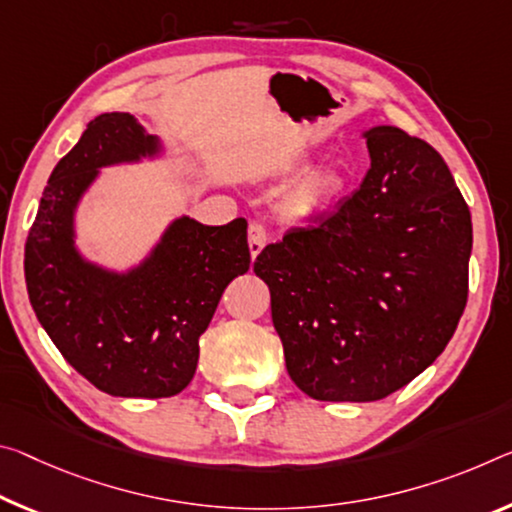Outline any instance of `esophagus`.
<instances>
[{"label":"esophagus","mask_w":512,"mask_h":512,"mask_svg":"<svg viewBox=\"0 0 512 512\" xmlns=\"http://www.w3.org/2000/svg\"><path fill=\"white\" fill-rule=\"evenodd\" d=\"M248 246H250V257H257L266 246V227L262 223H250L248 227Z\"/></svg>","instance_id":"esophagus-1"}]
</instances>
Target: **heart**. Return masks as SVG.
Masks as SVG:
<instances>
[{
    "label": "heart",
    "mask_w": 512,
    "mask_h": 512,
    "mask_svg": "<svg viewBox=\"0 0 512 512\" xmlns=\"http://www.w3.org/2000/svg\"><path fill=\"white\" fill-rule=\"evenodd\" d=\"M342 189L344 175L337 168H314L289 186L285 198H282V214L294 218V221H305V218L321 214L323 209L332 205Z\"/></svg>",
    "instance_id": "1"
}]
</instances>
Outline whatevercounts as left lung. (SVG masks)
<instances>
[{"label": "left lung", "instance_id": "1", "mask_svg": "<svg viewBox=\"0 0 512 512\" xmlns=\"http://www.w3.org/2000/svg\"><path fill=\"white\" fill-rule=\"evenodd\" d=\"M360 189L269 243L255 273L294 383L316 401H378L408 385L467 305L472 216L440 152L369 129Z\"/></svg>", "mask_w": 512, "mask_h": 512}]
</instances>
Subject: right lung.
I'll return each mask as SVG.
<instances>
[{
	"label": "right lung",
	"instance_id": "obj_1",
	"mask_svg": "<svg viewBox=\"0 0 512 512\" xmlns=\"http://www.w3.org/2000/svg\"><path fill=\"white\" fill-rule=\"evenodd\" d=\"M129 113H102L52 170L24 246L40 326L88 383L125 399H164L191 383L198 339L225 287L250 269L248 223L177 218L139 269L109 273L75 250L72 214L97 168L157 154Z\"/></svg>",
	"mask_w": 512,
	"mask_h": 512
}]
</instances>
